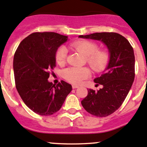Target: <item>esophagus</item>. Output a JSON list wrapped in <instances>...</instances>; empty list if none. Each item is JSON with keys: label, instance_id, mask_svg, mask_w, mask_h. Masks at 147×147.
Segmentation results:
<instances>
[{"label": "esophagus", "instance_id": "34e87169", "mask_svg": "<svg viewBox=\"0 0 147 147\" xmlns=\"http://www.w3.org/2000/svg\"><path fill=\"white\" fill-rule=\"evenodd\" d=\"M72 89H76V88H78V85H72Z\"/></svg>", "mask_w": 147, "mask_h": 147}]
</instances>
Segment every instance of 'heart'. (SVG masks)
<instances>
[{
  "label": "heart",
  "instance_id": "1",
  "mask_svg": "<svg viewBox=\"0 0 147 147\" xmlns=\"http://www.w3.org/2000/svg\"><path fill=\"white\" fill-rule=\"evenodd\" d=\"M70 47L85 56L87 63L95 72L105 70L111 60V53L107 49H98V45L90 40H78L70 44ZM67 50L60 47L55 55L57 63L62 65L66 61ZM90 69L87 67H73L65 69L62 72L63 78L72 84H80L84 80L90 76Z\"/></svg>",
  "mask_w": 147,
  "mask_h": 147
}]
</instances>
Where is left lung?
I'll return each mask as SVG.
<instances>
[{"label": "left lung", "mask_w": 147, "mask_h": 147, "mask_svg": "<svg viewBox=\"0 0 147 147\" xmlns=\"http://www.w3.org/2000/svg\"><path fill=\"white\" fill-rule=\"evenodd\" d=\"M80 38L101 41L109 49L111 60L100 77L94 80L103 88L95 92L88 90L81 101L85 111L97 117H105L114 113L126 99L135 77V57L129 41L114 32L94 33L80 35Z\"/></svg>", "instance_id": "1"}]
</instances>
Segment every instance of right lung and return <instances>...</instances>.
<instances>
[{"mask_svg": "<svg viewBox=\"0 0 147 147\" xmlns=\"http://www.w3.org/2000/svg\"><path fill=\"white\" fill-rule=\"evenodd\" d=\"M67 36L55 32H34L20 43L13 57L16 88L24 103L41 116L57 112L72 90L62 80L57 85L48 81L56 66L58 47Z\"/></svg>", "mask_w": 147, "mask_h": 147, "instance_id": "add662e5", "label": "right lung"}]
</instances>
